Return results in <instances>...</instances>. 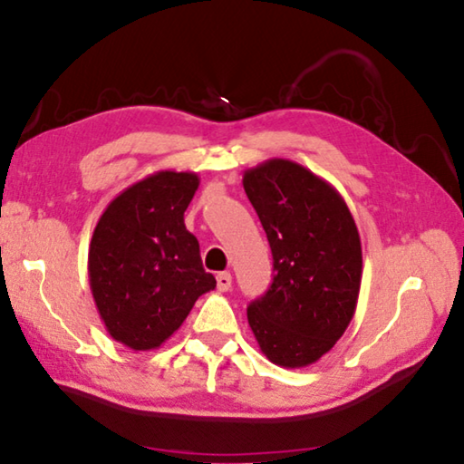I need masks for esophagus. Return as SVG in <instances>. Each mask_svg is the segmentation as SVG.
I'll return each mask as SVG.
<instances>
[{
	"instance_id": "esophagus-1",
	"label": "esophagus",
	"mask_w": 464,
	"mask_h": 464,
	"mask_svg": "<svg viewBox=\"0 0 464 464\" xmlns=\"http://www.w3.org/2000/svg\"><path fill=\"white\" fill-rule=\"evenodd\" d=\"M231 282H233V278H231L229 272H218L217 274V288L221 290V293H227V290L231 288Z\"/></svg>"
}]
</instances>
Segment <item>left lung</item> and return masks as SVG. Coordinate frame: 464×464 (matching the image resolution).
Wrapping results in <instances>:
<instances>
[{
	"mask_svg": "<svg viewBox=\"0 0 464 464\" xmlns=\"http://www.w3.org/2000/svg\"><path fill=\"white\" fill-rule=\"evenodd\" d=\"M243 188L274 260L270 288L247 307L249 327L270 362L309 366L354 317L362 280L354 217L332 184L290 160L247 169Z\"/></svg>",
	"mask_w": 464,
	"mask_h": 464,
	"instance_id": "left-lung-1",
	"label": "left lung"
}]
</instances>
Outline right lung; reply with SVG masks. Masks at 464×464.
Here are the masks:
<instances>
[{
	"label": "right lung",
	"instance_id": "1",
	"mask_svg": "<svg viewBox=\"0 0 464 464\" xmlns=\"http://www.w3.org/2000/svg\"><path fill=\"white\" fill-rule=\"evenodd\" d=\"M198 184L194 171H155L116 196L93 229V301L108 334L135 352L160 348L217 286L184 225Z\"/></svg>",
	"mask_w": 464,
	"mask_h": 464
}]
</instances>
